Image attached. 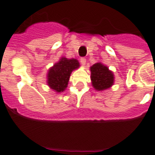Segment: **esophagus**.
I'll return each instance as SVG.
<instances>
[{"label":"esophagus","instance_id":"esophagus-1","mask_svg":"<svg viewBox=\"0 0 155 155\" xmlns=\"http://www.w3.org/2000/svg\"><path fill=\"white\" fill-rule=\"evenodd\" d=\"M80 62H81V64H82V65H86V59L85 58H81Z\"/></svg>","mask_w":155,"mask_h":155}]
</instances>
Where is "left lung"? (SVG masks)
Listing matches in <instances>:
<instances>
[{
	"mask_svg": "<svg viewBox=\"0 0 155 155\" xmlns=\"http://www.w3.org/2000/svg\"><path fill=\"white\" fill-rule=\"evenodd\" d=\"M92 86L97 91L108 90L114 84V72L107 65L101 62H97L90 67Z\"/></svg>",
	"mask_w": 155,
	"mask_h": 155,
	"instance_id": "left-lung-1",
	"label": "left lung"
}]
</instances>
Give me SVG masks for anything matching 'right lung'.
Masks as SVG:
<instances>
[{
    "mask_svg": "<svg viewBox=\"0 0 155 155\" xmlns=\"http://www.w3.org/2000/svg\"><path fill=\"white\" fill-rule=\"evenodd\" d=\"M80 66L76 58L62 57L50 68L47 73V85L56 93H62L67 88L72 71Z\"/></svg>",
    "mask_w": 155,
    "mask_h": 155,
    "instance_id": "obj_1",
    "label": "right lung"
}]
</instances>
